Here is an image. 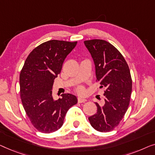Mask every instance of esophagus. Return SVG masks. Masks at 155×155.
<instances>
[{
    "instance_id": "obj_1",
    "label": "esophagus",
    "mask_w": 155,
    "mask_h": 155,
    "mask_svg": "<svg viewBox=\"0 0 155 155\" xmlns=\"http://www.w3.org/2000/svg\"><path fill=\"white\" fill-rule=\"evenodd\" d=\"M86 99H85V98H83V97H78V102H85L86 101Z\"/></svg>"
}]
</instances>
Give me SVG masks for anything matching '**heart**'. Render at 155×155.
I'll return each instance as SVG.
<instances>
[{"mask_svg": "<svg viewBox=\"0 0 155 155\" xmlns=\"http://www.w3.org/2000/svg\"><path fill=\"white\" fill-rule=\"evenodd\" d=\"M83 90H84V89H83L82 88H78V91H79V92H82Z\"/></svg>", "mask_w": 155, "mask_h": 155, "instance_id": "obj_1", "label": "heart"}]
</instances>
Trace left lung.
Returning <instances> with one entry per match:
<instances>
[{
    "label": "left lung",
    "instance_id": "1",
    "mask_svg": "<svg viewBox=\"0 0 155 155\" xmlns=\"http://www.w3.org/2000/svg\"><path fill=\"white\" fill-rule=\"evenodd\" d=\"M95 67L100 88H104L103 104L97 102V112L88 117L91 125L100 132H109L119 125L128 110L132 91L129 67L116 48L100 39L85 41Z\"/></svg>",
    "mask_w": 155,
    "mask_h": 155
}]
</instances>
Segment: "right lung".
<instances>
[{
	"instance_id": "obj_1",
	"label": "right lung",
	"mask_w": 155,
	"mask_h": 155,
	"mask_svg": "<svg viewBox=\"0 0 155 155\" xmlns=\"http://www.w3.org/2000/svg\"><path fill=\"white\" fill-rule=\"evenodd\" d=\"M77 42L51 40L32 51L19 76L20 97L24 109L31 124L44 134L56 131L62 127L64 117L77 98L63 93L55 100L52 95L54 79L61 72L67 56Z\"/></svg>"
}]
</instances>
